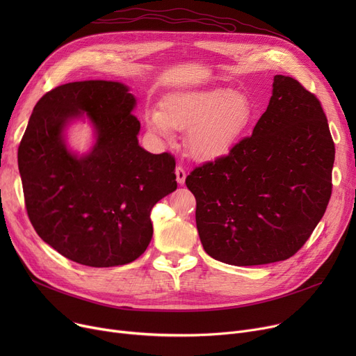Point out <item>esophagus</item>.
Returning <instances> with one entry per match:
<instances>
[{
    "label": "esophagus",
    "mask_w": 356,
    "mask_h": 356,
    "mask_svg": "<svg viewBox=\"0 0 356 356\" xmlns=\"http://www.w3.org/2000/svg\"><path fill=\"white\" fill-rule=\"evenodd\" d=\"M176 180L179 184H184V180H186V172H184V168L180 165L176 168Z\"/></svg>",
    "instance_id": "34e87169"
}]
</instances>
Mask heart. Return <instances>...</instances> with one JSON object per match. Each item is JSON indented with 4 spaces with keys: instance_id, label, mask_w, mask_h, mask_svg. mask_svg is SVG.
Here are the masks:
<instances>
[{
    "instance_id": "heart-1",
    "label": "heart",
    "mask_w": 356,
    "mask_h": 356,
    "mask_svg": "<svg viewBox=\"0 0 356 356\" xmlns=\"http://www.w3.org/2000/svg\"><path fill=\"white\" fill-rule=\"evenodd\" d=\"M254 118L250 99L232 89L186 90L148 106L144 124L149 137L164 144L175 129H188L186 145L193 159L211 161L225 156L244 136Z\"/></svg>"
}]
</instances>
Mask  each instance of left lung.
Wrapping results in <instances>:
<instances>
[{
	"label": "left lung",
	"instance_id": "obj_1",
	"mask_svg": "<svg viewBox=\"0 0 356 356\" xmlns=\"http://www.w3.org/2000/svg\"><path fill=\"white\" fill-rule=\"evenodd\" d=\"M334 144L322 105L275 74L252 136L186 177L203 250L229 266H263L300 250L332 193Z\"/></svg>",
	"mask_w": 356,
	"mask_h": 356
}]
</instances>
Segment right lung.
Wrapping results in <instances>:
<instances>
[{
  "instance_id": "right-lung-1",
  "label": "right lung",
  "mask_w": 356,
  "mask_h": 356,
  "mask_svg": "<svg viewBox=\"0 0 356 356\" xmlns=\"http://www.w3.org/2000/svg\"><path fill=\"white\" fill-rule=\"evenodd\" d=\"M137 99L125 83L72 82L35 104L18 147L31 225L53 250L88 267L133 263L153 236L149 213L177 189L176 161L138 144ZM88 122L94 143L79 155L67 129Z\"/></svg>"
}]
</instances>
